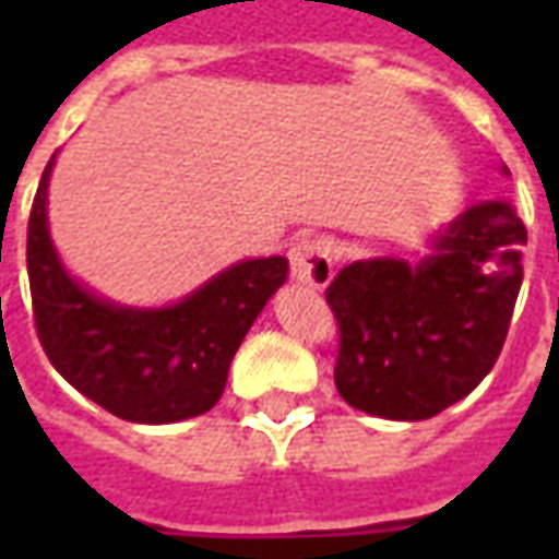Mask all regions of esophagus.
I'll return each mask as SVG.
<instances>
[{
  "label": "esophagus",
  "mask_w": 559,
  "mask_h": 559,
  "mask_svg": "<svg viewBox=\"0 0 559 559\" xmlns=\"http://www.w3.org/2000/svg\"><path fill=\"white\" fill-rule=\"evenodd\" d=\"M290 269L293 278L305 284V287H314L323 290L332 275H335V251L332 242L323 236H305L296 239L290 248Z\"/></svg>",
  "instance_id": "34e87169"
}]
</instances>
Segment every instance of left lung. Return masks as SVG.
<instances>
[{"mask_svg": "<svg viewBox=\"0 0 559 559\" xmlns=\"http://www.w3.org/2000/svg\"><path fill=\"white\" fill-rule=\"evenodd\" d=\"M527 227L509 200H481L437 254L350 263L326 287L338 323L335 389L383 419H431L469 395L509 335Z\"/></svg>", "mask_w": 559, "mask_h": 559, "instance_id": "1", "label": "left lung"}]
</instances>
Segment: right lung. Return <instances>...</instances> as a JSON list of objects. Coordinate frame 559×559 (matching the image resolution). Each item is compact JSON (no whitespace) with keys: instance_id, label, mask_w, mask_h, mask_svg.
Returning a JSON list of instances; mask_svg holds the SVG:
<instances>
[{"instance_id":"right-lung-1","label":"right lung","mask_w":559,"mask_h":559,"mask_svg":"<svg viewBox=\"0 0 559 559\" xmlns=\"http://www.w3.org/2000/svg\"><path fill=\"white\" fill-rule=\"evenodd\" d=\"M53 158L44 167L26 230L32 317L50 365L126 421L164 425L212 411L245 332L287 281V260H245L160 311L102 302L68 278L47 233Z\"/></svg>"}]
</instances>
